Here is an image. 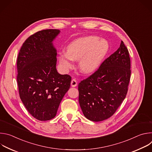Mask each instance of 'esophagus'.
<instances>
[{"label":"esophagus","instance_id":"obj_1","mask_svg":"<svg viewBox=\"0 0 152 152\" xmlns=\"http://www.w3.org/2000/svg\"><path fill=\"white\" fill-rule=\"evenodd\" d=\"M77 85V81L75 79H73L71 81V86H72V87H75V86H76Z\"/></svg>","mask_w":152,"mask_h":152}]
</instances>
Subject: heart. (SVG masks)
I'll use <instances>...</instances> for the list:
<instances>
[{
  "label": "heart",
  "mask_w": 152,
  "mask_h": 152,
  "mask_svg": "<svg viewBox=\"0 0 152 152\" xmlns=\"http://www.w3.org/2000/svg\"><path fill=\"white\" fill-rule=\"evenodd\" d=\"M109 48L107 41L97 36L83 37L72 41L67 47V52L59 53L58 58L64 71L73 67L74 60H79L80 71L89 74L99 67Z\"/></svg>",
  "instance_id": "1"
}]
</instances>
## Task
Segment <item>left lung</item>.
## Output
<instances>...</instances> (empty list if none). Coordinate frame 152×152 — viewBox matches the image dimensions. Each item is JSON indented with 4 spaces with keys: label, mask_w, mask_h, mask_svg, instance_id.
Returning <instances> with one entry per match:
<instances>
[{
    "label": "left lung",
    "mask_w": 152,
    "mask_h": 152,
    "mask_svg": "<svg viewBox=\"0 0 152 152\" xmlns=\"http://www.w3.org/2000/svg\"><path fill=\"white\" fill-rule=\"evenodd\" d=\"M131 74L129 53L121 41L118 50L97 71L78 85L79 102L84 116L93 121L111 117L126 97Z\"/></svg>",
    "instance_id": "8db88e82"
}]
</instances>
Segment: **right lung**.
I'll return each instance as SVG.
<instances>
[{
    "label": "right lung",
    "mask_w": 152,
    "mask_h": 152,
    "mask_svg": "<svg viewBox=\"0 0 152 152\" xmlns=\"http://www.w3.org/2000/svg\"><path fill=\"white\" fill-rule=\"evenodd\" d=\"M59 29H46L30 36L17 58L19 95L28 111L36 119L53 118L70 86L71 77L58 73L56 49L53 41Z\"/></svg>",
    "instance_id": "1"
}]
</instances>
